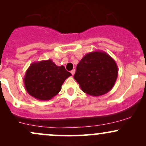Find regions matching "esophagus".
<instances>
[{
  "label": "esophagus",
  "mask_w": 146,
  "mask_h": 146,
  "mask_svg": "<svg viewBox=\"0 0 146 146\" xmlns=\"http://www.w3.org/2000/svg\"><path fill=\"white\" fill-rule=\"evenodd\" d=\"M71 74H72V75H74V74H75V69L72 70V71H71Z\"/></svg>",
  "instance_id": "esophagus-1"
}]
</instances>
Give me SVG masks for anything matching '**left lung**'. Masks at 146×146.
I'll return each instance as SVG.
<instances>
[{
	"label": "left lung",
	"mask_w": 146,
	"mask_h": 146,
	"mask_svg": "<svg viewBox=\"0 0 146 146\" xmlns=\"http://www.w3.org/2000/svg\"><path fill=\"white\" fill-rule=\"evenodd\" d=\"M118 75L117 64L108 53L97 51L87 53L77 65L74 79L86 94L100 96L113 88Z\"/></svg>",
	"instance_id": "obj_1"
}]
</instances>
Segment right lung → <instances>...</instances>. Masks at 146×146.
I'll use <instances>...</instances> for the list:
<instances>
[{
    "label": "right lung",
    "mask_w": 146,
    "mask_h": 146,
    "mask_svg": "<svg viewBox=\"0 0 146 146\" xmlns=\"http://www.w3.org/2000/svg\"><path fill=\"white\" fill-rule=\"evenodd\" d=\"M71 75L64 66H58L51 60L33 62L25 73V89L37 100H49L59 93L64 82Z\"/></svg>",
    "instance_id": "1"
}]
</instances>
